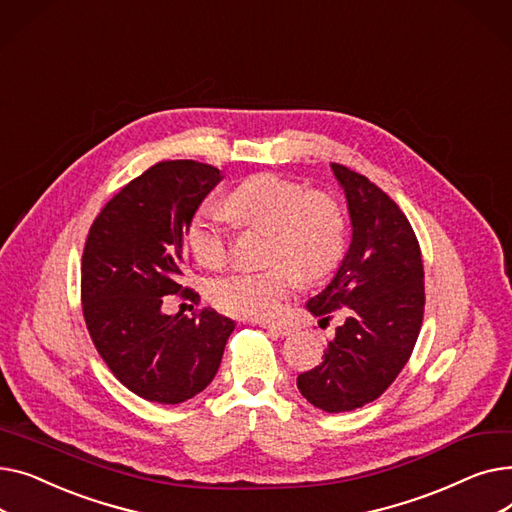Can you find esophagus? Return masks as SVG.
<instances>
[{
  "label": "esophagus",
  "instance_id": "obj_1",
  "mask_svg": "<svg viewBox=\"0 0 512 512\" xmlns=\"http://www.w3.org/2000/svg\"><path fill=\"white\" fill-rule=\"evenodd\" d=\"M261 326H263L265 330H270V332L278 334V336H288V334L292 332V328H290L288 324H270V321H263Z\"/></svg>",
  "mask_w": 512,
  "mask_h": 512
}]
</instances>
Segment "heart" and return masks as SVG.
Returning a JSON list of instances; mask_svg holds the SVG:
<instances>
[{
	"mask_svg": "<svg viewBox=\"0 0 512 512\" xmlns=\"http://www.w3.org/2000/svg\"><path fill=\"white\" fill-rule=\"evenodd\" d=\"M232 218L249 228L270 230L265 261L270 270H238L213 280L211 303L232 315L272 319L299 284V274L317 280L332 272L346 245V220L326 193L278 174H257L228 197ZM186 245L205 267H222L232 253V224L220 207L203 205L186 228Z\"/></svg>",
	"mask_w": 512,
	"mask_h": 512,
	"instance_id": "b5f03b06",
	"label": "heart"
}]
</instances>
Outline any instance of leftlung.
<instances>
[{
    "label": "left lung",
    "instance_id": "left-lung-1",
    "mask_svg": "<svg viewBox=\"0 0 512 512\" xmlns=\"http://www.w3.org/2000/svg\"><path fill=\"white\" fill-rule=\"evenodd\" d=\"M344 188L353 240L336 276L307 303L328 321L342 309L344 324L324 361L301 373L297 386L326 413L361 409L380 398L407 365L425 307L419 240L400 207L363 174L332 164Z\"/></svg>",
    "mask_w": 512,
    "mask_h": 512
}]
</instances>
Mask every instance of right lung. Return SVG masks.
Returning a JSON list of instances; mask_svg holds the SVG:
<instances>
[{
	"instance_id": "right-lung-1",
	"label": "right lung",
	"mask_w": 512,
	"mask_h": 512,
	"mask_svg": "<svg viewBox=\"0 0 512 512\" xmlns=\"http://www.w3.org/2000/svg\"><path fill=\"white\" fill-rule=\"evenodd\" d=\"M220 180L193 159L159 161L105 203L85 242L80 301L97 353L120 384L161 405L211 384L236 326L211 307L191 317L161 311L182 289L186 228ZM180 297L199 301L191 288Z\"/></svg>"
}]
</instances>
